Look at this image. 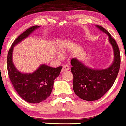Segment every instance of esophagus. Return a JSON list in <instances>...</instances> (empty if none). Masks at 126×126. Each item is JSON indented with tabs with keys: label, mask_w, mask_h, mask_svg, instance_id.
Masks as SVG:
<instances>
[{
	"label": "esophagus",
	"mask_w": 126,
	"mask_h": 126,
	"mask_svg": "<svg viewBox=\"0 0 126 126\" xmlns=\"http://www.w3.org/2000/svg\"><path fill=\"white\" fill-rule=\"evenodd\" d=\"M70 70V67L68 64H64V65L63 66V68H62V71H67V70Z\"/></svg>",
	"instance_id": "1"
}]
</instances>
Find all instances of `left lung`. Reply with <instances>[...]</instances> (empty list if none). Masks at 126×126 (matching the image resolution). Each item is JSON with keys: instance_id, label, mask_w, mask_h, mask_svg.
I'll return each instance as SVG.
<instances>
[{"instance_id": "8db88e82", "label": "left lung", "mask_w": 126, "mask_h": 126, "mask_svg": "<svg viewBox=\"0 0 126 126\" xmlns=\"http://www.w3.org/2000/svg\"><path fill=\"white\" fill-rule=\"evenodd\" d=\"M96 27L109 36L114 54L112 64L104 70H94L87 67L76 58L71 60L74 92L81 99L89 101L97 100L109 91L117 78L121 64L120 51L115 40L103 27Z\"/></svg>"}]
</instances>
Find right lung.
Segmentation results:
<instances>
[{"label":"right lung","instance_id":"right-lung-1","mask_svg":"<svg viewBox=\"0 0 126 126\" xmlns=\"http://www.w3.org/2000/svg\"><path fill=\"white\" fill-rule=\"evenodd\" d=\"M39 27L33 26L20 34L13 42L7 55L8 74L12 84L23 100L30 103H41L50 96L54 81L62 69V66L52 68L42 64L33 73H22L14 66L12 62L14 47Z\"/></svg>","mask_w":126,"mask_h":126}]
</instances>
